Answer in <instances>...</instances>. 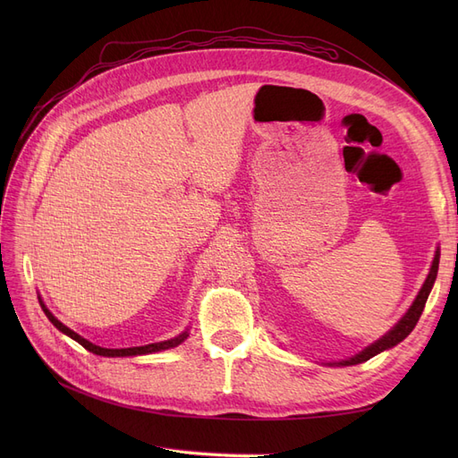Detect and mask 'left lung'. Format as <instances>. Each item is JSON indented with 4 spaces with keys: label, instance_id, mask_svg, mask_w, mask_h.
<instances>
[{
    "label": "left lung",
    "instance_id": "8db88e82",
    "mask_svg": "<svg viewBox=\"0 0 458 458\" xmlns=\"http://www.w3.org/2000/svg\"><path fill=\"white\" fill-rule=\"evenodd\" d=\"M437 267H439V250H436V256H434V261H432V267H429V273H428V276H426V281H424V284H422V288H420L419 296L414 298L412 306L409 308V311H407L403 317L399 318L397 325H395L390 332H386V335H384L380 340H377L374 344H370L369 348H365L363 352H359L357 355H353V357H350V359H344V361H338V363H328V365L350 367V365L363 363V361H369L370 357L378 355L380 352H384V350H390V348H394V345H397L399 342H403V340L411 335L412 328L417 327L419 318H420V315H422V311H424L426 300H428L429 293H432V286H434V283H436Z\"/></svg>",
    "mask_w": 458,
    "mask_h": 458
}]
</instances>
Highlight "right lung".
Segmentation results:
<instances>
[{
    "label": "right lung",
    "instance_id": "right-lung-1",
    "mask_svg": "<svg viewBox=\"0 0 458 458\" xmlns=\"http://www.w3.org/2000/svg\"><path fill=\"white\" fill-rule=\"evenodd\" d=\"M38 300H39V306H41V310H44V313L47 315V318L49 321L57 327L63 335H66V336H71L72 340H76L80 345H84V348L88 350V352H91V353H95V355H103V357H130V355H147V353H155V352H162V350H170V348H175V345H179L182 344L187 336H189V330H185V332H182V335L179 336H175V338H172V340H164V342H157V344H147V345H137V348H122V350H108V348H101V345H95V344H91L89 340H86V338H81L80 335H76L74 330H71L68 328L66 325H63L57 317H55L47 308H46V303L41 301V298L38 296Z\"/></svg>",
    "mask_w": 458,
    "mask_h": 458
}]
</instances>
